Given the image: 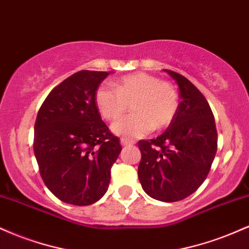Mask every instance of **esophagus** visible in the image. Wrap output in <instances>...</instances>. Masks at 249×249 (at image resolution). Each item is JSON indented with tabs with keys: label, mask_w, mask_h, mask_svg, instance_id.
<instances>
[{
	"label": "esophagus",
	"mask_w": 249,
	"mask_h": 249,
	"mask_svg": "<svg viewBox=\"0 0 249 249\" xmlns=\"http://www.w3.org/2000/svg\"><path fill=\"white\" fill-rule=\"evenodd\" d=\"M134 141H130V139H126V138H121V144L122 146H127V145H133L134 144Z\"/></svg>",
	"instance_id": "34e87169"
}]
</instances>
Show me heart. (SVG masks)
Masks as SVG:
<instances>
[{
    "mask_svg": "<svg viewBox=\"0 0 249 249\" xmlns=\"http://www.w3.org/2000/svg\"><path fill=\"white\" fill-rule=\"evenodd\" d=\"M107 83L97 89L95 102L99 113L107 121H115L132 102L133 113L113 123L112 131L123 137H142L154 130H162L173 122L179 107L176 89L156 76L136 72Z\"/></svg>",
    "mask_w": 249,
    "mask_h": 249,
    "instance_id": "obj_1",
    "label": "heart"
}]
</instances>
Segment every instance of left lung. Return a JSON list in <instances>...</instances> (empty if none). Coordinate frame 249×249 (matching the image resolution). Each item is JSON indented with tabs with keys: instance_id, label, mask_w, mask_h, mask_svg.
Returning <instances> with one entry per match:
<instances>
[{
	"instance_id": "left-lung-1",
	"label": "left lung",
	"mask_w": 249,
	"mask_h": 249,
	"mask_svg": "<svg viewBox=\"0 0 249 249\" xmlns=\"http://www.w3.org/2000/svg\"><path fill=\"white\" fill-rule=\"evenodd\" d=\"M164 71L178 84L181 102L164 133L139 141L138 178L151 198L174 202L187 198L205 181L216 153L218 132L204 95L186 77Z\"/></svg>"
}]
</instances>
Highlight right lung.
Instances as JSON below:
<instances>
[{"label":"right lung","mask_w":249,"mask_h":249,"mask_svg":"<svg viewBox=\"0 0 249 249\" xmlns=\"http://www.w3.org/2000/svg\"><path fill=\"white\" fill-rule=\"evenodd\" d=\"M110 72L82 70L51 90L39 107L34 152L45 186L67 204L87 206L107 193L121 141L102 121L95 95Z\"/></svg>","instance_id":"right-lung-1"}]
</instances>
